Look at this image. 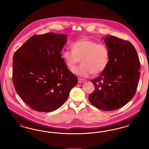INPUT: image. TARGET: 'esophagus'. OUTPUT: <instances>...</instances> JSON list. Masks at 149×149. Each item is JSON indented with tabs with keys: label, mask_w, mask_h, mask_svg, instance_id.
Masks as SVG:
<instances>
[{
	"label": "esophagus",
	"mask_w": 149,
	"mask_h": 149,
	"mask_svg": "<svg viewBox=\"0 0 149 149\" xmlns=\"http://www.w3.org/2000/svg\"><path fill=\"white\" fill-rule=\"evenodd\" d=\"M78 82L80 83V84H81V83H84V82H85L86 81V79H82V78H78Z\"/></svg>",
	"instance_id": "esophagus-1"
}]
</instances>
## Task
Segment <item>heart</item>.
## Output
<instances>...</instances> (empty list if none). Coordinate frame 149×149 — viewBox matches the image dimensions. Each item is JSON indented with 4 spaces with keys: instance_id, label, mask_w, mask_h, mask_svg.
<instances>
[{
    "instance_id": "obj_1",
    "label": "heart",
    "mask_w": 149,
    "mask_h": 149,
    "mask_svg": "<svg viewBox=\"0 0 149 149\" xmlns=\"http://www.w3.org/2000/svg\"><path fill=\"white\" fill-rule=\"evenodd\" d=\"M72 51L65 49L63 58L67 66L72 70L81 59V65L72 72L79 76L88 77L92 73L99 74L106 70L110 61V51L107 46L88 38L73 42Z\"/></svg>"
}]
</instances>
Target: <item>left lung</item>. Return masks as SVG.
<instances>
[{
    "label": "left lung",
    "instance_id": "8db88e82",
    "mask_svg": "<svg viewBox=\"0 0 149 149\" xmlns=\"http://www.w3.org/2000/svg\"><path fill=\"white\" fill-rule=\"evenodd\" d=\"M110 51V61L100 76L91 81L95 90L89 96L92 105L112 111L127 104L136 93L140 72L139 58L129 41L112 36L104 38Z\"/></svg>",
    "mask_w": 149,
    "mask_h": 149
}]
</instances>
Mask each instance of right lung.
<instances>
[{
    "label": "right lung",
    "instance_id": "right-lung-1",
    "mask_svg": "<svg viewBox=\"0 0 149 149\" xmlns=\"http://www.w3.org/2000/svg\"><path fill=\"white\" fill-rule=\"evenodd\" d=\"M67 36L34 35L13 56L15 90L28 106L38 112L58 109L66 101L77 77L62 58Z\"/></svg>",
    "mask_w": 149,
    "mask_h": 149
}]
</instances>
